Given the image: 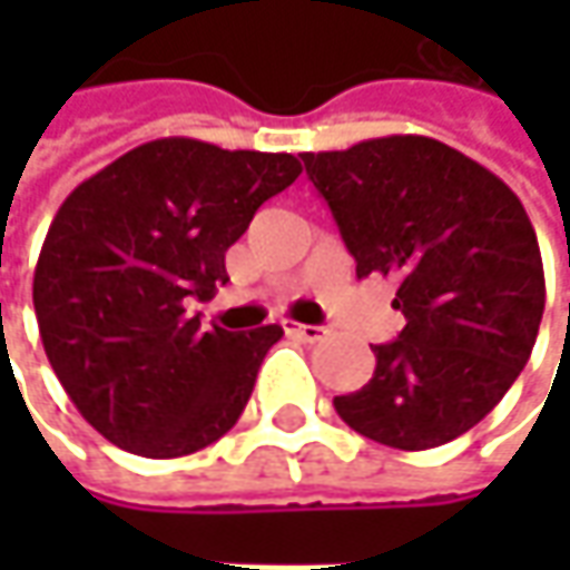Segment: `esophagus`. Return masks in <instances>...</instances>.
Listing matches in <instances>:
<instances>
[{
  "label": "esophagus",
  "instance_id": "1",
  "mask_svg": "<svg viewBox=\"0 0 570 570\" xmlns=\"http://www.w3.org/2000/svg\"><path fill=\"white\" fill-rule=\"evenodd\" d=\"M285 330L292 333V336H297V340L304 342H320L326 340V326H311V323H285Z\"/></svg>",
  "mask_w": 570,
  "mask_h": 570
}]
</instances>
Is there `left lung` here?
Returning <instances> with one entry per match:
<instances>
[{"label":"left lung","mask_w":570,"mask_h":570,"mask_svg":"<svg viewBox=\"0 0 570 570\" xmlns=\"http://www.w3.org/2000/svg\"><path fill=\"white\" fill-rule=\"evenodd\" d=\"M355 273L396 282L403 333L374 345V377L340 419L396 450L479 425L530 362L546 307L537 230L501 177L428 136L304 151Z\"/></svg>","instance_id":"left-lung-1"}]
</instances>
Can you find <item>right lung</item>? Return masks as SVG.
Listing matches in <instances>:
<instances>
[{
	"label": "right lung",
	"instance_id": "1",
	"mask_svg": "<svg viewBox=\"0 0 570 570\" xmlns=\"http://www.w3.org/2000/svg\"><path fill=\"white\" fill-rule=\"evenodd\" d=\"M297 174L285 151L174 136L66 196L33 269V311L62 390L110 444L170 460L240 419L282 326L203 333L187 301L228 282V247Z\"/></svg>",
	"mask_w": 570,
	"mask_h": 570
}]
</instances>
